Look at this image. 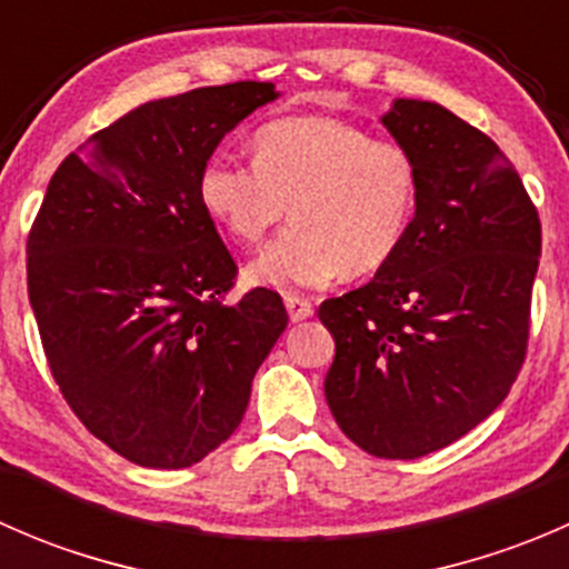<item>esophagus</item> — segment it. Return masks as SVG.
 <instances>
[{
  "instance_id": "esophagus-1",
  "label": "esophagus",
  "mask_w": 569,
  "mask_h": 569,
  "mask_svg": "<svg viewBox=\"0 0 569 569\" xmlns=\"http://www.w3.org/2000/svg\"><path fill=\"white\" fill-rule=\"evenodd\" d=\"M283 302H286V311H289V319L291 321H302V319H311L313 317V302L308 300V297L286 295Z\"/></svg>"
}]
</instances>
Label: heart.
Masks as SVG:
<instances>
[{"mask_svg": "<svg viewBox=\"0 0 569 569\" xmlns=\"http://www.w3.org/2000/svg\"><path fill=\"white\" fill-rule=\"evenodd\" d=\"M252 164L214 157L198 176V200L239 244H256L286 220L295 226L248 267L258 286H321L377 272L399 252L418 209V168L407 148L321 114L261 126Z\"/></svg>", "mask_w": 569, "mask_h": 569, "instance_id": "b5f03b06", "label": "heart"}]
</instances>
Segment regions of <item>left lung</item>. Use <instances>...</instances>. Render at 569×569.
I'll return each instance as SVG.
<instances>
[{"label":"left lung","mask_w":569,"mask_h":569,"mask_svg":"<svg viewBox=\"0 0 569 569\" xmlns=\"http://www.w3.org/2000/svg\"><path fill=\"white\" fill-rule=\"evenodd\" d=\"M380 120L418 168L416 220L369 283L319 306L336 341L325 396L355 446L416 460L507 399L542 228L512 162L455 112L396 99Z\"/></svg>","instance_id":"left-lung-1"}]
</instances>
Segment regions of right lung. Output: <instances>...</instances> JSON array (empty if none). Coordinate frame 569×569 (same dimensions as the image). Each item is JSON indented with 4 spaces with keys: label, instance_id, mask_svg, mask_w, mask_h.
<instances>
[{
    "label": "right lung",
    "instance_id": "add662e5",
    "mask_svg": "<svg viewBox=\"0 0 569 569\" xmlns=\"http://www.w3.org/2000/svg\"><path fill=\"white\" fill-rule=\"evenodd\" d=\"M278 96L233 82L131 109L57 168L27 239L57 386L142 468H189L226 443L289 325L269 289L222 302L237 263L198 200L222 137Z\"/></svg>",
    "mask_w": 569,
    "mask_h": 569
}]
</instances>
